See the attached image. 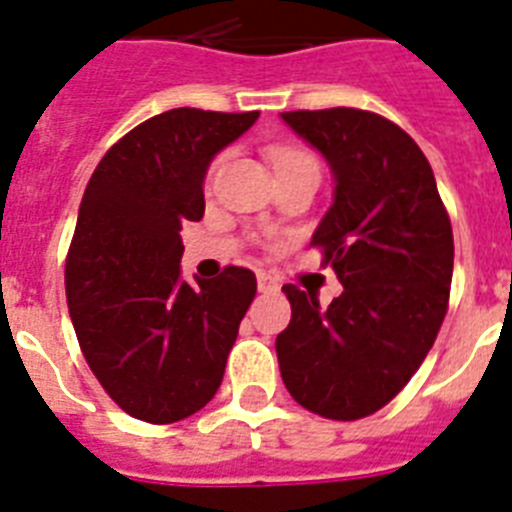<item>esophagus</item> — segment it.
I'll use <instances>...</instances> for the list:
<instances>
[{
	"label": "esophagus",
	"mask_w": 512,
	"mask_h": 512,
	"mask_svg": "<svg viewBox=\"0 0 512 512\" xmlns=\"http://www.w3.org/2000/svg\"><path fill=\"white\" fill-rule=\"evenodd\" d=\"M257 288H260L262 293H275L278 291V281L268 273H257Z\"/></svg>",
	"instance_id": "obj_1"
}]
</instances>
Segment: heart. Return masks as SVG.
<instances>
[{"instance_id": "obj_1", "label": "heart", "mask_w": 512, "mask_h": 512, "mask_svg": "<svg viewBox=\"0 0 512 512\" xmlns=\"http://www.w3.org/2000/svg\"><path fill=\"white\" fill-rule=\"evenodd\" d=\"M270 159H273L275 170L291 167V164H317L311 154H306L304 149H293V146H278V149L270 151Z\"/></svg>"}]
</instances>
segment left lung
I'll list each match as a JSON object with an SVG mask.
<instances>
[{
	"label": "left lung",
	"instance_id": "obj_1",
	"mask_svg": "<svg viewBox=\"0 0 512 512\" xmlns=\"http://www.w3.org/2000/svg\"><path fill=\"white\" fill-rule=\"evenodd\" d=\"M327 159L335 198L311 244L342 293L322 309L283 286L291 324L275 340L291 397L314 415L361 420L397 397L433 348L448 309L453 234L420 146L355 108L281 113Z\"/></svg>",
	"mask_w": 512,
	"mask_h": 512
}]
</instances>
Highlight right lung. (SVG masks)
<instances>
[{"mask_svg":"<svg viewBox=\"0 0 512 512\" xmlns=\"http://www.w3.org/2000/svg\"><path fill=\"white\" fill-rule=\"evenodd\" d=\"M260 118L175 108L126 133L92 172L66 257L79 348L123 412L167 425L219 391L255 273L182 281L180 229L206 211L213 157Z\"/></svg>","mask_w":512,"mask_h":512,"instance_id":"obj_1","label":"right lung"}]
</instances>
